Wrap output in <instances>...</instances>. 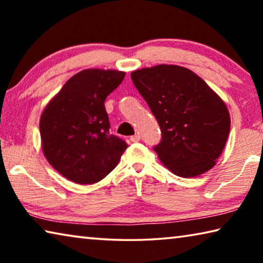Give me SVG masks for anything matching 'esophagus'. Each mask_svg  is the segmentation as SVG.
Returning <instances> with one entry per match:
<instances>
[{
  "instance_id": "34e87169",
  "label": "esophagus",
  "mask_w": 263,
  "mask_h": 263,
  "mask_svg": "<svg viewBox=\"0 0 263 263\" xmlns=\"http://www.w3.org/2000/svg\"><path fill=\"white\" fill-rule=\"evenodd\" d=\"M131 141H132V142H138V141H140V136H139V135H135V136H132V137H131Z\"/></svg>"
}]
</instances>
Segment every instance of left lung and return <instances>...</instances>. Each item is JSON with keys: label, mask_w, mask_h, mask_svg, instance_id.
Returning a JSON list of instances; mask_svg holds the SVG:
<instances>
[{"label": "left lung", "mask_w": 263, "mask_h": 263, "mask_svg": "<svg viewBox=\"0 0 263 263\" xmlns=\"http://www.w3.org/2000/svg\"><path fill=\"white\" fill-rule=\"evenodd\" d=\"M161 128L154 151L173 174L195 177L210 171L228 140V106L203 79L176 65H158L131 73Z\"/></svg>", "instance_id": "8db88e82"}]
</instances>
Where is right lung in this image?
Masks as SVG:
<instances>
[{
    "instance_id": "obj_1",
    "label": "right lung",
    "mask_w": 263,
    "mask_h": 263,
    "mask_svg": "<svg viewBox=\"0 0 263 263\" xmlns=\"http://www.w3.org/2000/svg\"><path fill=\"white\" fill-rule=\"evenodd\" d=\"M125 77L114 69H83L48 102L41 116L43 153L78 184L100 182L117 166L127 144L111 135L104 101Z\"/></svg>"
}]
</instances>
